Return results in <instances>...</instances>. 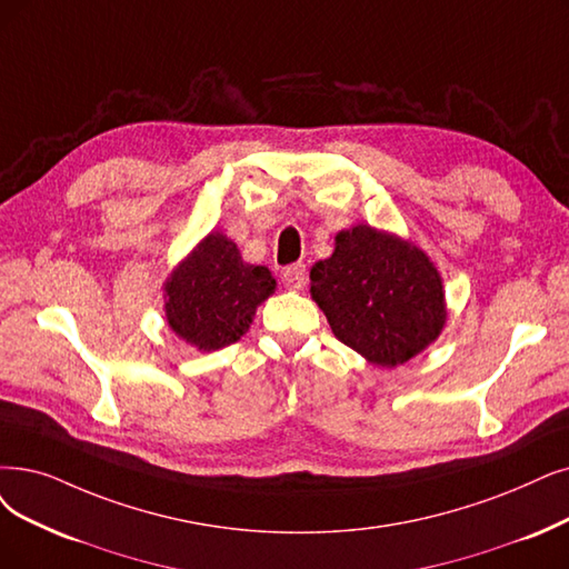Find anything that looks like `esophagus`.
I'll list each match as a JSON object with an SVG mask.
<instances>
[{"label": "esophagus", "instance_id": "1", "mask_svg": "<svg viewBox=\"0 0 569 569\" xmlns=\"http://www.w3.org/2000/svg\"><path fill=\"white\" fill-rule=\"evenodd\" d=\"M282 284L289 291H299L306 287V266L303 263H291L282 270Z\"/></svg>", "mask_w": 569, "mask_h": 569}]
</instances>
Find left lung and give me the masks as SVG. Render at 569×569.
Instances as JSON below:
<instances>
[{
    "label": "left lung",
    "instance_id": "8db88e82",
    "mask_svg": "<svg viewBox=\"0 0 569 569\" xmlns=\"http://www.w3.org/2000/svg\"><path fill=\"white\" fill-rule=\"evenodd\" d=\"M310 297L333 336L373 367L395 369L441 336V272L408 238L357 223L338 231L329 259L310 268Z\"/></svg>",
    "mask_w": 569,
    "mask_h": 569
}]
</instances>
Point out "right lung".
Wrapping results in <instances>:
<instances>
[{"label": "right lung", "mask_w": 569, "mask_h": 569, "mask_svg": "<svg viewBox=\"0 0 569 569\" xmlns=\"http://www.w3.org/2000/svg\"><path fill=\"white\" fill-rule=\"evenodd\" d=\"M276 287L266 266L242 261L231 238L210 231L163 282L166 322L191 348L214 352L249 331Z\"/></svg>", "instance_id": "obj_1"}]
</instances>
